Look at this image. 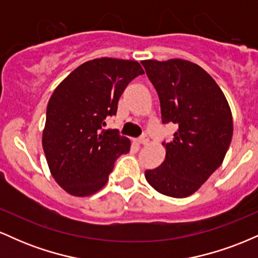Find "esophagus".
I'll list each match as a JSON object with an SVG mask.
<instances>
[{
    "label": "esophagus",
    "mask_w": 258,
    "mask_h": 258,
    "mask_svg": "<svg viewBox=\"0 0 258 258\" xmlns=\"http://www.w3.org/2000/svg\"><path fill=\"white\" fill-rule=\"evenodd\" d=\"M137 142L139 144H148V142H149V137H148L147 135H143L141 138L137 139Z\"/></svg>",
    "instance_id": "34e87169"
}]
</instances>
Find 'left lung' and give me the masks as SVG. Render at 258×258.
Here are the masks:
<instances>
[{
    "instance_id": "left-lung-1",
    "label": "left lung",
    "mask_w": 258,
    "mask_h": 258,
    "mask_svg": "<svg viewBox=\"0 0 258 258\" xmlns=\"http://www.w3.org/2000/svg\"><path fill=\"white\" fill-rule=\"evenodd\" d=\"M159 94L164 123L177 125L162 143L166 156L146 171L159 193L172 198L194 194L221 166L233 136V117L223 92L198 64L184 59L141 61Z\"/></svg>"
}]
</instances>
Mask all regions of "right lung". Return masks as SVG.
I'll list each match as a JSON object with an SVG mask.
<instances>
[{"label": "right lung", "mask_w": 258, "mask_h": 258, "mask_svg": "<svg viewBox=\"0 0 258 258\" xmlns=\"http://www.w3.org/2000/svg\"><path fill=\"white\" fill-rule=\"evenodd\" d=\"M144 70L136 60L97 58L76 68L49 98L42 147L53 178L73 197H90L106 184L114 161L131 141L103 130L116 114L126 86Z\"/></svg>", "instance_id": "add662e5"}]
</instances>
